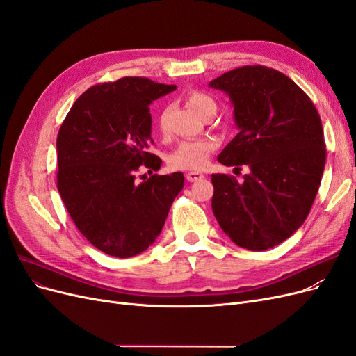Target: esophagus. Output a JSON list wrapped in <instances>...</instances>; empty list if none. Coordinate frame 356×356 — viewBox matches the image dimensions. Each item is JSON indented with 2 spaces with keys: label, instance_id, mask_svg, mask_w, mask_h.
Returning <instances> with one entry per match:
<instances>
[{
  "label": "esophagus",
  "instance_id": "obj_1",
  "mask_svg": "<svg viewBox=\"0 0 356 356\" xmlns=\"http://www.w3.org/2000/svg\"><path fill=\"white\" fill-rule=\"evenodd\" d=\"M187 181L188 182H195V181H199V179H203L204 175L200 174V172H188V174L186 175Z\"/></svg>",
  "mask_w": 356,
  "mask_h": 356
}]
</instances>
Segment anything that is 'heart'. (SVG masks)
<instances>
[{
	"label": "heart",
	"instance_id": "heart-1",
	"mask_svg": "<svg viewBox=\"0 0 356 356\" xmlns=\"http://www.w3.org/2000/svg\"><path fill=\"white\" fill-rule=\"evenodd\" d=\"M187 102L190 108L202 118L208 114H215L217 111V102L211 95L191 90L187 95ZM166 113L163 111L159 117L160 131L165 129ZM217 147L215 139H188V141H181L168 156V163L170 168L181 170H199L208 163L212 149Z\"/></svg>",
	"mask_w": 356,
	"mask_h": 356
}]
</instances>
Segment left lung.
<instances>
[{"label": "left lung", "instance_id": "8db88e82", "mask_svg": "<svg viewBox=\"0 0 356 356\" xmlns=\"http://www.w3.org/2000/svg\"><path fill=\"white\" fill-rule=\"evenodd\" d=\"M233 105L238 135L218 161L250 169L239 182L212 174V211L241 248L264 251L286 241L307 218L325 166L321 117L298 86L276 70L254 65L209 83Z\"/></svg>", "mask_w": 356, "mask_h": 356}]
</instances>
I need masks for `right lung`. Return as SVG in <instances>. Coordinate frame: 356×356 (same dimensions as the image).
<instances>
[{"instance_id": "right-lung-1", "label": "right lung", "mask_w": 356, "mask_h": 356, "mask_svg": "<svg viewBox=\"0 0 356 356\" xmlns=\"http://www.w3.org/2000/svg\"><path fill=\"white\" fill-rule=\"evenodd\" d=\"M175 89L143 77L92 86L59 129L58 191L81 234L105 254L129 258L144 252L184 187L181 172L141 182L135 178L141 165L161 166L148 153L149 105Z\"/></svg>"}]
</instances>
